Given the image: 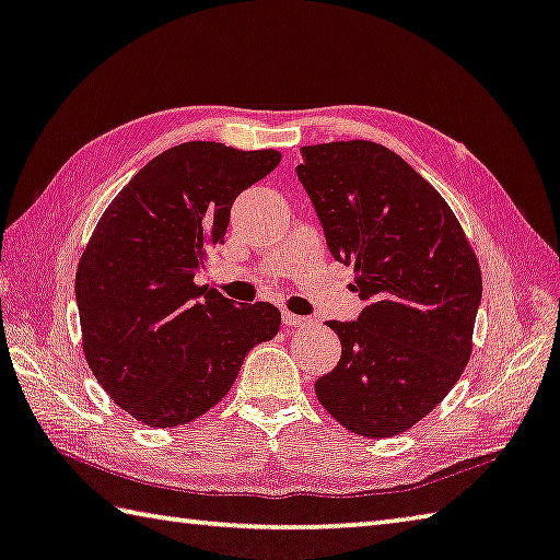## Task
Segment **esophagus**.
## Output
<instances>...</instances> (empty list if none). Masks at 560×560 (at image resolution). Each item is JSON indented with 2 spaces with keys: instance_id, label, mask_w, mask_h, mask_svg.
Wrapping results in <instances>:
<instances>
[{
  "instance_id": "esophagus-1",
  "label": "esophagus",
  "mask_w": 560,
  "mask_h": 560,
  "mask_svg": "<svg viewBox=\"0 0 560 560\" xmlns=\"http://www.w3.org/2000/svg\"><path fill=\"white\" fill-rule=\"evenodd\" d=\"M283 325H287L289 330H301L306 328V325H311V318H303V315H296V313H283Z\"/></svg>"
}]
</instances>
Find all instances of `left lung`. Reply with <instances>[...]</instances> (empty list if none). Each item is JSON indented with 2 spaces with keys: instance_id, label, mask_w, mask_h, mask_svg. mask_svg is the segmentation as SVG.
Returning <instances> with one entry per match:
<instances>
[{
  "instance_id": "left-lung-1",
  "label": "left lung",
  "mask_w": 560,
  "mask_h": 560,
  "mask_svg": "<svg viewBox=\"0 0 560 560\" xmlns=\"http://www.w3.org/2000/svg\"><path fill=\"white\" fill-rule=\"evenodd\" d=\"M296 166L330 254L354 267L368 303L338 332V368L315 382L335 421L364 439L409 431L460 380L472 352L482 273L448 202L382 144L303 147Z\"/></svg>"
}]
</instances>
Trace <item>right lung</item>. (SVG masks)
<instances>
[{"mask_svg":"<svg viewBox=\"0 0 560 560\" xmlns=\"http://www.w3.org/2000/svg\"><path fill=\"white\" fill-rule=\"evenodd\" d=\"M279 161L273 149L218 141L168 149L119 190L80 257L85 360L109 399L151 429L212 409L254 345L279 332L271 303L237 306L192 281L225 242L232 202Z\"/></svg>","mask_w":560,"mask_h":560,"instance_id":"obj_1","label":"right lung"}]
</instances>
